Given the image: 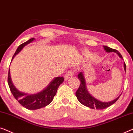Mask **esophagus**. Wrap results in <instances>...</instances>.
I'll return each instance as SVG.
<instances>
[{
    "label": "esophagus",
    "instance_id": "34e87169",
    "mask_svg": "<svg viewBox=\"0 0 133 133\" xmlns=\"http://www.w3.org/2000/svg\"><path fill=\"white\" fill-rule=\"evenodd\" d=\"M74 75V71H72V70L68 71V72L66 73V75H65V76H64L65 80H67V79H69V78H71L73 75Z\"/></svg>",
    "mask_w": 133,
    "mask_h": 133
}]
</instances>
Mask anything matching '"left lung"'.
<instances>
[{
    "mask_svg": "<svg viewBox=\"0 0 133 133\" xmlns=\"http://www.w3.org/2000/svg\"><path fill=\"white\" fill-rule=\"evenodd\" d=\"M104 48L107 52H116V53L118 54V55L120 57V58H121L122 59L123 58L122 55H121L118 50L110 48L107 46H104ZM123 66H124L125 70L126 71V64H125V63H124ZM78 78L79 79L81 83H80L79 87L77 90V91H76V96L80 103L86 107L92 108V109H95V108H96L97 110L104 109V108H107L110 105H111L112 104L115 103L117 101V99L119 98V97L121 96V95H119L116 99H115V100L110 102H103L99 101L97 100L95 98H93L88 92L87 90L86 89L85 82L84 78L83 72H80L78 74Z\"/></svg>",
    "mask_w": 133,
    "mask_h": 133,
    "instance_id": "obj_1",
    "label": "left lung"
}]
</instances>
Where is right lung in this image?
<instances>
[{"label": "right lung", "mask_w": 133, "mask_h": 133, "mask_svg": "<svg viewBox=\"0 0 133 133\" xmlns=\"http://www.w3.org/2000/svg\"><path fill=\"white\" fill-rule=\"evenodd\" d=\"M34 40V38H31L27 42L23 43L18 46L17 49L12 58H14L15 56L25 46L30 43ZM64 81V78L63 76H58L52 80L49 84L42 91L37 94L28 95L26 93L20 92L17 90L12 84L11 79L10 72L9 70L8 75V83L10 87V90L16 99L24 107L28 110H37L44 107L49 104L53 100L54 97L57 93L58 88L59 85Z\"/></svg>", "instance_id": "obj_1"}]
</instances>
